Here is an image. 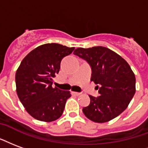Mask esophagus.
<instances>
[{
	"mask_svg": "<svg viewBox=\"0 0 148 148\" xmlns=\"http://www.w3.org/2000/svg\"><path fill=\"white\" fill-rule=\"evenodd\" d=\"M71 93H72V95H74V96H79V95H81L80 92H71Z\"/></svg>",
	"mask_w": 148,
	"mask_h": 148,
	"instance_id": "obj_1",
	"label": "esophagus"
}]
</instances>
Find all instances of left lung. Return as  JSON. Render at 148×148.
Masks as SVG:
<instances>
[{"label":"left lung","mask_w":148,"mask_h":148,"mask_svg":"<svg viewBox=\"0 0 148 148\" xmlns=\"http://www.w3.org/2000/svg\"><path fill=\"white\" fill-rule=\"evenodd\" d=\"M74 54L90 64L91 81L99 88V97L89 95L90 104L82 109L84 114L94 122L103 123L122 113L136 92L135 74L129 63L106 47L78 48Z\"/></svg>","instance_id":"8db88e82"}]
</instances>
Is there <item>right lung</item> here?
Masks as SVG:
<instances>
[{"label":"right lung","instance_id":"1","mask_svg":"<svg viewBox=\"0 0 148 148\" xmlns=\"http://www.w3.org/2000/svg\"><path fill=\"white\" fill-rule=\"evenodd\" d=\"M74 50L56 43L37 47L22 60L16 73V92L25 110L37 120L50 122L63 114L70 91L52 87L60 62Z\"/></svg>","mask_w":148,"mask_h":148}]
</instances>
